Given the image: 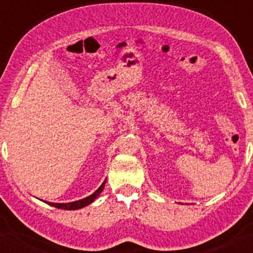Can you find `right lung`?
Listing matches in <instances>:
<instances>
[{
  "instance_id": "obj_1",
  "label": "right lung",
  "mask_w": 253,
  "mask_h": 253,
  "mask_svg": "<svg viewBox=\"0 0 253 253\" xmlns=\"http://www.w3.org/2000/svg\"><path fill=\"white\" fill-rule=\"evenodd\" d=\"M104 181L102 184H101V187L98 188V189L95 191L94 194H91V195L85 197V199H82V200H78V201H75V202H70V203H52V202H46L47 205L52 206V207H56V208H59V210H66V211H75V210H80V208H83L85 207V206H88L94 201L96 197L100 195L101 193H102L103 188H104Z\"/></svg>"
}]
</instances>
